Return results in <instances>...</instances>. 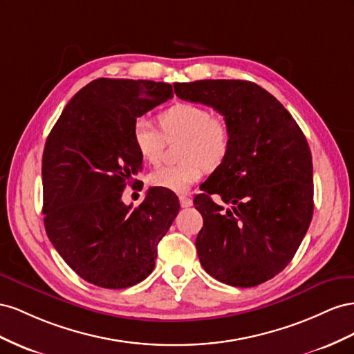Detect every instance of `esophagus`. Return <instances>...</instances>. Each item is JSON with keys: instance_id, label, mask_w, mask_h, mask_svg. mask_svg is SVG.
Instances as JSON below:
<instances>
[{"instance_id": "34e87169", "label": "esophagus", "mask_w": 354, "mask_h": 354, "mask_svg": "<svg viewBox=\"0 0 354 354\" xmlns=\"http://www.w3.org/2000/svg\"><path fill=\"white\" fill-rule=\"evenodd\" d=\"M179 203L183 207H189V206H193V200L187 196H179Z\"/></svg>"}]
</instances>
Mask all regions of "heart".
Masks as SVG:
<instances>
[{
	"instance_id": "b5f03b06",
	"label": "heart",
	"mask_w": 354,
	"mask_h": 354,
	"mask_svg": "<svg viewBox=\"0 0 354 354\" xmlns=\"http://www.w3.org/2000/svg\"><path fill=\"white\" fill-rule=\"evenodd\" d=\"M163 133L147 117H138L132 138L139 156L147 163L157 165L165 151L166 139H184L180 163L161 166L149 175L153 187L174 193H185L203 176L205 169H215L225 160L231 145V130L227 121L212 115L196 104H176L160 114Z\"/></svg>"
}]
</instances>
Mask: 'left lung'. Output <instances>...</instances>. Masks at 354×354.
I'll return each mask as SVG.
<instances>
[{
  "label": "left lung",
  "instance_id": "left-lung-1",
  "mask_svg": "<svg viewBox=\"0 0 354 354\" xmlns=\"http://www.w3.org/2000/svg\"><path fill=\"white\" fill-rule=\"evenodd\" d=\"M174 86L178 97L218 111L231 130L225 160L194 198L203 216L196 240L201 266L231 286L264 283L289 264L310 227L315 205L307 139L288 109L252 82Z\"/></svg>",
  "mask_w": 354,
  "mask_h": 354
}]
</instances>
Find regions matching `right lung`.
<instances>
[{
	"label": "right lung",
	"instance_id": "add662e5",
	"mask_svg": "<svg viewBox=\"0 0 354 354\" xmlns=\"http://www.w3.org/2000/svg\"><path fill=\"white\" fill-rule=\"evenodd\" d=\"M171 96L167 83L97 78L69 100L46 140V233L88 283L123 289L154 270L157 245L178 215L179 200L158 187L138 207L126 206L121 196L142 169L132 138L135 120Z\"/></svg>",
	"mask_w": 354,
	"mask_h": 354
}]
</instances>
